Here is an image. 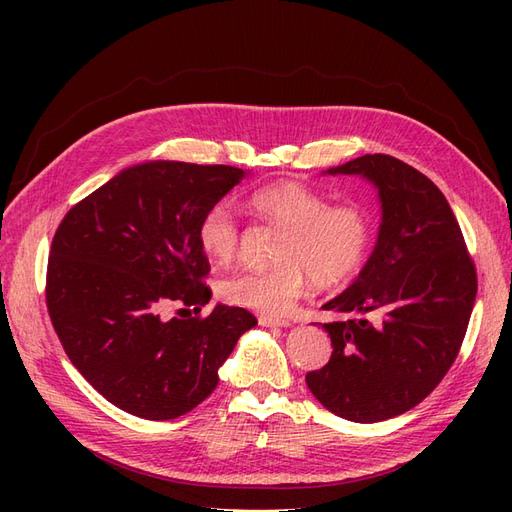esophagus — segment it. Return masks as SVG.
<instances>
[{
	"label": "esophagus",
	"mask_w": 512,
	"mask_h": 512,
	"mask_svg": "<svg viewBox=\"0 0 512 512\" xmlns=\"http://www.w3.org/2000/svg\"><path fill=\"white\" fill-rule=\"evenodd\" d=\"M260 327H290V320L288 318H275V316H260L258 318Z\"/></svg>",
	"instance_id": "esophagus-1"
}]
</instances>
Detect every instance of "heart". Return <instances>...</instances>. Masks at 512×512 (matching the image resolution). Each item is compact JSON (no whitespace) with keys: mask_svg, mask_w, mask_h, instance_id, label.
<instances>
[{"mask_svg":"<svg viewBox=\"0 0 512 512\" xmlns=\"http://www.w3.org/2000/svg\"><path fill=\"white\" fill-rule=\"evenodd\" d=\"M247 207L258 220L284 230L267 271H239L220 282V297L262 314H286L309 277L318 288H337L361 271L374 243V220L361 205L331 207L329 198L299 181L273 183L254 192ZM198 245L211 260L228 262L239 247V224L218 203L196 228Z\"/></svg>","mask_w":512,"mask_h":512,"instance_id":"heart-1","label":"heart"}]
</instances>
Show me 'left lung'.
<instances>
[{
  "label": "left lung",
  "instance_id": "8db88e82",
  "mask_svg": "<svg viewBox=\"0 0 512 512\" xmlns=\"http://www.w3.org/2000/svg\"><path fill=\"white\" fill-rule=\"evenodd\" d=\"M324 175L374 185L382 218L359 277L322 309L380 320L322 324L331 359L305 382L329 412L378 423L421 404L451 369L474 307L476 269L451 205L416 168L374 153Z\"/></svg>",
  "mask_w": 512,
  "mask_h": 512
}]
</instances>
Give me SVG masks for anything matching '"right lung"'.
Returning <instances> with one entry per match:
<instances>
[{"mask_svg":"<svg viewBox=\"0 0 512 512\" xmlns=\"http://www.w3.org/2000/svg\"><path fill=\"white\" fill-rule=\"evenodd\" d=\"M247 175L224 164L149 160L123 168L61 220L46 307L72 365L119 410L149 421L194 410L215 391L239 337L258 324L224 303L207 318L164 316L170 303H209L196 228Z\"/></svg>","mask_w":512,"mask_h":512,"instance_id":"right-lung-1","label":"right lung"}]
</instances>
